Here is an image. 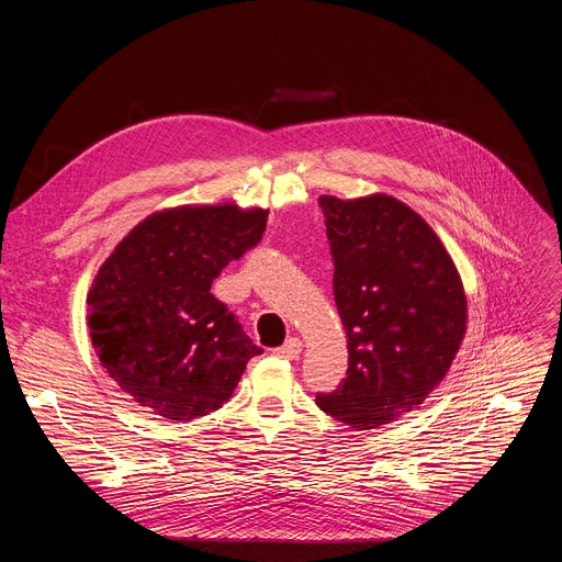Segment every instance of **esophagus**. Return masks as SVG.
I'll return each instance as SVG.
<instances>
[{
	"label": "esophagus",
	"instance_id": "esophagus-1",
	"mask_svg": "<svg viewBox=\"0 0 562 562\" xmlns=\"http://www.w3.org/2000/svg\"><path fill=\"white\" fill-rule=\"evenodd\" d=\"M300 351H302V340L300 338H289L282 347H278V349H273V353L276 356H280V358H286V360H293V358H297L300 356Z\"/></svg>",
	"mask_w": 562,
	"mask_h": 562
}]
</instances>
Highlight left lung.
<instances>
[{
	"label": "left lung",
	"instance_id": "8db88e82",
	"mask_svg": "<svg viewBox=\"0 0 562 562\" xmlns=\"http://www.w3.org/2000/svg\"><path fill=\"white\" fill-rule=\"evenodd\" d=\"M319 206L349 369L315 403L353 429H373L423 405L442 382L467 331V297L438 235L405 202L323 195Z\"/></svg>",
	"mask_w": 562,
	"mask_h": 562
}]
</instances>
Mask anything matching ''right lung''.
<instances>
[{
	"instance_id": "obj_1",
	"label": "right lung",
	"mask_w": 562,
	"mask_h": 562,
	"mask_svg": "<svg viewBox=\"0 0 562 562\" xmlns=\"http://www.w3.org/2000/svg\"><path fill=\"white\" fill-rule=\"evenodd\" d=\"M267 215L228 202L157 211L100 267L87 297L91 340L135 403L169 420L209 416L262 353L211 284L260 243Z\"/></svg>"
}]
</instances>
